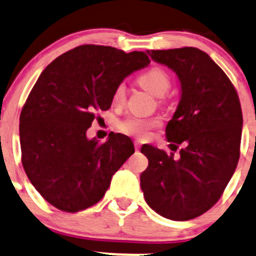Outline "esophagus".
<instances>
[{
    "label": "esophagus",
    "mask_w": 256,
    "mask_h": 256,
    "mask_svg": "<svg viewBox=\"0 0 256 256\" xmlns=\"http://www.w3.org/2000/svg\"><path fill=\"white\" fill-rule=\"evenodd\" d=\"M134 148H136V150H140V142L136 140V142H134Z\"/></svg>",
    "instance_id": "34e87169"
}]
</instances>
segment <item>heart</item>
<instances>
[{
    "instance_id": "1",
    "label": "heart",
    "mask_w": 256,
    "mask_h": 256,
    "mask_svg": "<svg viewBox=\"0 0 256 256\" xmlns=\"http://www.w3.org/2000/svg\"><path fill=\"white\" fill-rule=\"evenodd\" d=\"M138 82L147 92H150L154 96H163L168 92L171 86V78L167 74L166 70L162 68H150L146 72H143L138 78ZM126 99V85L123 82L116 85L113 93V100L116 103H123ZM160 124V119L158 116L152 118H143V116H130L119 123V130L126 134L133 136L136 138H147L153 128H157Z\"/></svg>"
}]
</instances>
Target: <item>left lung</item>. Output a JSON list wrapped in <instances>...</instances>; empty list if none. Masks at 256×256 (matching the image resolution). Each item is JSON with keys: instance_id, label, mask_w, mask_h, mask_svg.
<instances>
[{"instance_id": "obj_1", "label": "left lung", "mask_w": 256, "mask_h": 256, "mask_svg": "<svg viewBox=\"0 0 256 256\" xmlns=\"http://www.w3.org/2000/svg\"><path fill=\"white\" fill-rule=\"evenodd\" d=\"M174 70L181 100L166 126L171 150L144 144L148 167L140 174L146 202L163 218L186 221L210 210L222 194L240 157L242 113L232 82L196 48L147 51Z\"/></svg>"}]
</instances>
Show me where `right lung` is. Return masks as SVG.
<instances>
[{
	"label": "right lung",
	"instance_id": "1",
	"mask_svg": "<svg viewBox=\"0 0 256 256\" xmlns=\"http://www.w3.org/2000/svg\"><path fill=\"white\" fill-rule=\"evenodd\" d=\"M150 62L143 51L82 45L41 72L20 114L21 160L48 204L78 212L103 198L134 146L113 132L104 143L88 140L86 130L96 112L110 108L116 85Z\"/></svg>",
	"mask_w": 256,
	"mask_h": 256
}]
</instances>
